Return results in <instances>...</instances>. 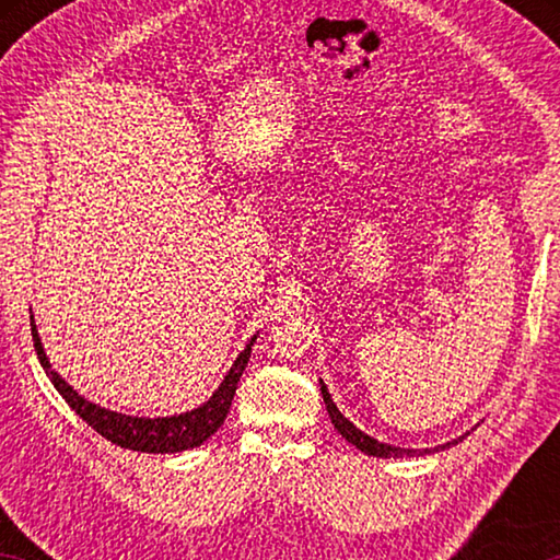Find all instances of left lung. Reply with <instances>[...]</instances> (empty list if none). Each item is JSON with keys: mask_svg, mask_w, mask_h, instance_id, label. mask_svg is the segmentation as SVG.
I'll return each mask as SVG.
<instances>
[{"mask_svg": "<svg viewBox=\"0 0 560 560\" xmlns=\"http://www.w3.org/2000/svg\"><path fill=\"white\" fill-rule=\"evenodd\" d=\"M320 395H324V402H326V410L330 422H334V428L338 430L340 438H346V442L353 444L355 450H360L368 457H383V459H402V457H424V454H434V452H442V450H450L454 444H459L464 438H467L469 432H464L462 438L452 440V442H444L438 444V447H428V450H405V447H395V444H387V442H377L371 434H365L363 430H358L353 422L348 420V417L338 410L334 397H330L326 383L320 381Z\"/></svg>", "mask_w": 560, "mask_h": 560, "instance_id": "left-lung-1", "label": "left lung"}]
</instances>
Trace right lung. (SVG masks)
Returning <instances> with one entry per match:
<instances>
[{
    "instance_id": "add662e5",
    "label": "right lung",
    "mask_w": 560,
    "mask_h": 560,
    "mask_svg": "<svg viewBox=\"0 0 560 560\" xmlns=\"http://www.w3.org/2000/svg\"><path fill=\"white\" fill-rule=\"evenodd\" d=\"M257 336L259 334H254L249 338V343L244 346L242 353L236 355L230 373L224 375V381L212 393L210 400L202 402L200 407H195V410H187L179 415L138 417V415H122L116 410H108V407H101L75 393L73 387L51 368L49 355H46L39 330H36L34 316H32V338H34L36 358H39V363L46 371V375H49V381L54 383V387L59 390L63 400L69 402L71 410L79 415L83 422H89L101 438L110 440L113 444H118V447H126L132 452H148V454H175V452L195 450L222 428L224 417L230 412L232 400H234L236 383H240L244 368L249 363L252 346L254 340H257Z\"/></svg>"
}]
</instances>
